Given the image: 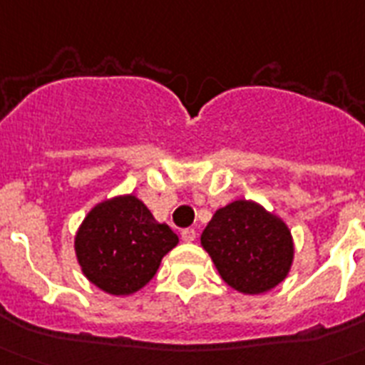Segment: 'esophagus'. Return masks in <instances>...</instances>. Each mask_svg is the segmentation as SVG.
I'll list each match as a JSON object with an SVG mask.
<instances>
[{
    "mask_svg": "<svg viewBox=\"0 0 365 365\" xmlns=\"http://www.w3.org/2000/svg\"><path fill=\"white\" fill-rule=\"evenodd\" d=\"M180 239L185 240V242H194L195 240V231L194 230H185L180 233Z\"/></svg>",
    "mask_w": 365,
    "mask_h": 365,
    "instance_id": "1",
    "label": "esophagus"
}]
</instances>
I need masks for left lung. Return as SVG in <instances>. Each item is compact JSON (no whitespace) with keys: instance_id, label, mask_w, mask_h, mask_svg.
Wrapping results in <instances>:
<instances>
[{"instance_id":"8db88e82","label":"left lung","mask_w":365,"mask_h":365,"mask_svg":"<svg viewBox=\"0 0 365 365\" xmlns=\"http://www.w3.org/2000/svg\"><path fill=\"white\" fill-rule=\"evenodd\" d=\"M201 246L225 284L242 294H263L282 284L294 259L287 224L252 200L216 210L201 233Z\"/></svg>"}]
</instances>
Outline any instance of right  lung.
Segmentation results:
<instances>
[{
    "instance_id": "add662e5",
    "label": "right lung",
    "mask_w": 365,
    "mask_h": 365,
    "mask_svg": "<svg viewBox=\"0 0 365 365\" xmlns=\"http://www.w3.org/2000/svg\"><path fill=\"white\" fill-rule=\"evenodd\" d=\"M179 244L170 225L158 224L134 194L96 203L74 235L81 272L95 287L128 297L155 278L162 257Z\"/></svg>"
}]
</instances>
